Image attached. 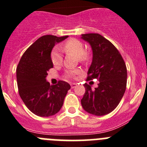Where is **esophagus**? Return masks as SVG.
Instances as JSON below:
<instances>
[{
	"instance_id": "1",
	"label": "esophagus",
	"mask_w": 147,
	"mask_h": 147,
	"mask_svg": "<svg viewBox=\"0 0 147 147\" xmlns=\"http://www.w3.org/2000/svg\"><path fill=\"white\" fill-rule=\"evenodd\" d=\"M76 86H77V84H75V83H73V84H71V88H72V89L75 88Z\"/></svg>"
}]
</instances>
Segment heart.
<instances>
[{
	"label": "heart",
	"mask_w": 147,
	"mask_h": 147,
	"mask_svg": "<svg viewBox=\"0 0 147 147\" xmlns=\"http://www.w3.org/2000/svg\"><path fill=\"white\" fill-rule=\"evenodd\" d=\"M63 49L67 53L72 54L82 62H86L89 59V55L88 53L84 52V46L80 40L77 39H70L68 41L65 43L63 46ZM51 59H52L53 64L57 66L60 65L63 61V57L61 55V52L58 48H55L51 53ZM79 72L78 70H72L69 71L66 73L68 77H74V75Z\"/></svg>",
	"instance_id": "b5f03b06"
}]
</instances>
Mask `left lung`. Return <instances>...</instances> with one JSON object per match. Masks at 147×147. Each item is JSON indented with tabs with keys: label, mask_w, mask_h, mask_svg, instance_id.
<instances>
[{
	"label": "left lung",
	"mask_w": 147,
	"mask_h": 147,
	"mask_svg": "<svg viewBox=\"0 0 147 147\" xmlns=\"http://www.w3.org/2000/svg\"><path fill=\"white\" fill-rule=\"evenodd\" d=\"M81 39L91 46L92 61L88 70V80H99L93 90L85 84L81 105L88 113L102 116L115 109L124 95L127 70L122 56L110 41L97 33L81 35Z\"/></svg>",
	"instance_id": "left-lung-1"
}]
</instances>
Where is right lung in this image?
I'll return each mask as SVG.
<instances>
[{
	"mask_svg": "<svg viewBox=\"0 0 147 147\" xmlns=\"http://www.w3.org/2000/svg\"><path fill=\"white\" fill-rule=\"evenodd\" d=\"M67 38L49 35L40 37L26 49L18 65L16 77L19 95L28 109L40 117L58 113L71 88L65 81L50 85L47 81V72L53 67L52 49Z\"/></svg>",
	"mask_w": 147,
	"mask_h": 147,
	"instance_id": "add662e5",
	"label": "right lung"
}]
</instances>
